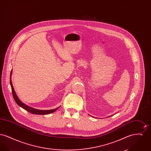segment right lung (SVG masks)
Returning a JSON list of instances; mask_svg holds the SVG:
<instances>
[{"instance_id": "add662e5", "label": "right lung", "mask_w": 151, "mask_h": 151, "mask_svg": "<svg viewBox=\"0 0 151 151\" xmlns=\"http://www.w3.org/2000/svg\"><path fill=\"white\" fill-rule=\"evenodd\" d=\"M12 70H11V75H10V84L11 86V89H12V92L13 94V97L14 99L15 102H16V104L20 107L23 108L24 109H25V110L29 111L30 113H31L32 114H37V115H44V114H50L52 113L55 112L58 108H55L54 109H52V110H38V109H36L35 108L30 107L29 106L24 104V103H22L21 101L18 98V97L17 96L16 92L14 91V86L12 83V81H11V75H12Z\"/></svg>"}]
</instances>
